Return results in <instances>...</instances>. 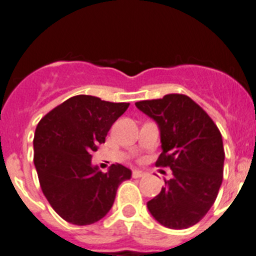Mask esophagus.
Returning <instances> with one entry per match:
<instances>
[{
  "instance_id": "34e87169",
  "label": "esophagus",
  "mask_w": 256,
  "mask_h": 256,
  "mask_svg": "<svg viewBox=\"0 0 256 256\" xmlns=\"http://www.w3.org/2000/svg\"><path fill=\"white\" fill-rule=\"evenodd\" d=\"M144 174H146V173H144V172H142V170H136V169H134V170H132V177L133 178H141V177H144Z\"/></svg>"
}]
</instances>
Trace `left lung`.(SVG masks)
I'll use <instances>...</instances> for the list:
<instances>
[{
  "mask_svg": "<svg viewBox=\"0 0 256 256\" xmlns=\"http://www.w3.org/2000/svg\"><path fill=\"white\" fill-rule=\"evenodd\" d=\"M136 106L159 124L162 152L156 166L173 172L148 202V210L164 227H191L209 212L223 180L224 148L218 126L186 94H169Z\"/></svg>",
  "mask_w": 256,
  "mask_h": 256,
  "instance_id": "8db88e82",
  "label": "left lung"
}]
</instances>
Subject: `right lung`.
<instances>
[{"label": "right lung", "mask_w": 256, "mask_h": 256, "mask_svg": "<svg viewBox=\"0 0 256 256\" xmlns=\"http://www.w3.org/2000/svg\"><path fill=\"white\" fill-rule=\"evenodd\" d=\"M130 104L78 94L52 108L38 123L34 165L40 188L52 209L72 224L100 220L114 204L116 190L132 172L112 164L108 173L91 165L92 151Z\"/></svg>", "instance_id": "obj_1"}]
</instances>
